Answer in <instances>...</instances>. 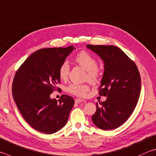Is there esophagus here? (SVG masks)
<instances>
[{
  "label": "esophagus",
  "mask_w": 156,
  "mask_h": 156,
  "mask_svg": "<svg viewBox=\"0 0 156 156\" xmlns=\"http://www.w3.org/2000/svg\"><path fill=\"white\" fill-rule=\"evenodd\" d=\"M75 102L77 103V104H80V103H81V102L85 103L86 101L84 100H81V99H76V100H75Z\"/></svg>",
  "instance_id": "1"
}]
</instances>
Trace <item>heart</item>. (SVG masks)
<instances>
[{
    "label": "heart",
    "mask_w": 156,
    "mask_h": 156,
    "mask_svg": "<svg viewBox=\"0 0 156 156\" xmlns=\"http://www.w3.org/2000/svg\"><path fill=\"white\" fill-rule=\"evenodd\" d=\"M76 63L87 71V78L90 82H95L100 75L97 68L98 63L95 58L87 52H80L75 57ZM69 72V65L66 61L61 65L59 68V76L62 80L67 78ZM89 87L84 84H71L67 87V90L73 95L84 97L89 91Z\"/></svg>",
    "instance_id": "b5f03b06"
}]
</instances>
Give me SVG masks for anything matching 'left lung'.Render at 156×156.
<instances>
[{"mask_svg": "<svg viewBox=\"0 0 156 156\" xmlns=\"http://www.w3.org/2000/svg\"><path fill=\"white\" fill-rule=\"evenodd\" d=\"M100 56L104 71L100 95L106 101L96 103L97 110L92 116L93 123L104 130L117 128L131 116L140 96L141 80L136 64L122 50L114 46L87 45Z\"/></svg>", "mask_w": 156, "mask_h": 156, "instance_id": "obj_1", "label": "left lung"}]
</instances>
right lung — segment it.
I'll return each mask as SVG.
<instances>
[{
    "mask_svg": "<svg viewBox=\"0 0 156 156\" xmlns=\"http://www.w3.org/2000/svg\"><path fill=\"white\" fill-rule=\"evenodd\" d=\"M76 49H40L30 55L17 71L12 84L13 100L25 121L40 132L52 134L66 125L73 99L63 95L57 101L50 94L60 83L59 68Z\"/></svg>",
    "mask_w": 156,
    "mask_h": 156,
    "instance_id": "add662e5",
    "label": "right lung"
}]
</instances>
